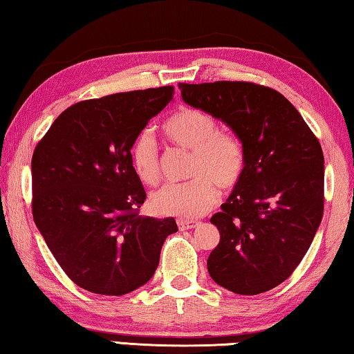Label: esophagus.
I'll return each mask as SVG.
<instances>
[{
    "instance_id": "34e87169",
    "label": "esophagus",
    "mask_w": 354,
    "mask_h": 354,
    "mask_svg": "<svg viewBox=\"0 0 354 354\" xmlns=\"http://www.w3.org/2000/svg\"><path fill=\"white\" fill-rule=\"evenodd\" d=\"M177 225L180 230H189L198 227L199 223L193 221V219H177Z\"/></svg>"
}]
</instances>
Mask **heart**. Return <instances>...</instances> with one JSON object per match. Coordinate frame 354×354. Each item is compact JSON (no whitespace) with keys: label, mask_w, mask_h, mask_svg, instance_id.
I'll list each match as a JSON object with an SVG mask.
<instances>
[{"label":"heart","mask_w":354,"mask_h":354,"mask_svg":"<svg viewBox=\"0 0 354 354\" xmlns=\"http://www.w3.org/2000/svg\"><path fill=\"white\" fill-rule=\"evenodd\" d=\"M165 136L172 144L193 152L189 176L185 183H171L152 196L156 213L194 219L212 210L218 201L216 185L234 189L246 169V152L241 139L219 130L212 114L196 108H182L165 120ZM131 165L144 183L160 182V155L153 136L142 131L131 146Z\"/></svg>","instance_id":"1"}]
</instances>
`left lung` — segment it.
Here are the masks:
<instances>
[{
  "label": "left lung",
  "mask_w": 354,
  "mask_h": 354,
  "mask_svg": "<svg viewBox=\"0 0 354 354\" xmlns=\"http://www.w3.org/2000/svg\"><path fill=\"white\" fill-rule=\"evenodd\" d=\"M178 88L185 103L229 125L246 152L241 182L210 219L219 243L208 273L234 293L268 292L293 273L322 223L320 142L298 109L266 86L215 81Z\"/></svg>",
  "instance_id": "obj_1"
}]
</instances>
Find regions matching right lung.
Returning a JSON list of instances; mask_svg holds the SVG:
<instances>
[{
  "label": "right lung",
  "instance_id": "add662e5",
  "mask_svg": "<svg viewBox=\"0 0 354 354\" xmlns=\"http://www.w3.org/2000/svg\"><path fill=\"white\" fill-rule=\"evenodd\" d=\"M174 88L120 92L75 103L32 153V216L46 246L78 287L120 297L160 262L174 218L139 216L146 191L131 146L172 100Z\"/></svg>",
  "mask_w": 354,
  "mask_h": 354
}]
</instances>
